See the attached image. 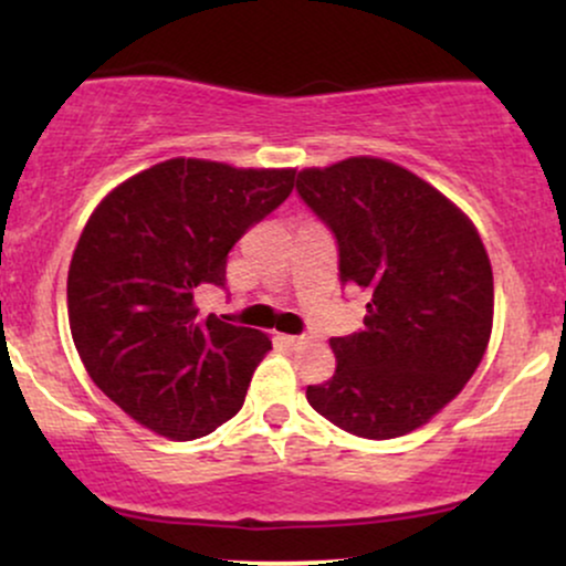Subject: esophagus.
<instances>
[{
  "label": "esophagus",
  "mask_w": 566,
  "mask_h": 566,
  "mask_svg": "<svg viewBox=\"0 0 566 566\" xmlns=\"http://www.w3.org/2000/svg\"><path fill=\"white\" fill-rule=\"evenodd\" d=\"M284 340H287V346L290 348H303V346H308V337H305V335H287V337H284Z\"/></svg>",
  "instance_id": "obj_1"
}]
</instances>
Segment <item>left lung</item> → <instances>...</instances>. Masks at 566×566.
<instances>
[{"mask_svg": "<svg viewBox=\"0 0 566 566\" xmlns=\"http://www.w3.org/2000/svg\"><path fill=\"white\" fill-rule=\"evenodd\" d=\"M295 188L333 231L340 282L369 295L365 327L329 340L335 375L305 399L354 437H405L463 391L490 343L482 239L444 193L386 159L311 167Z\"/></svg>", "mask_w": 566, "mask_h": 566, "instance_id": "left-lung-1", "label": "left lung"}]
</instances>
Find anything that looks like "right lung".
Returning a JSON list of instances; mask_svg holds the SVG:
<instances>
[{
    "instance_id": "1",
    "label": "right lung",
    "mask_w": 566,
    "mask_h": 566,
    "mask_svg": "<svg viewBox=\"0 0 566 566\" xmlns=\"http://www.w3.org/2000/svg\"><path fill=\"white\" fill-rule=\"evenodd\" d=\"M295 170L167 159L116 186L84 226L69 269V324L90 378L114 405L178 441L212 433L244 405L269 335L216 314L226 261L274 212Z\"/></svg>"
}]
</instances>
